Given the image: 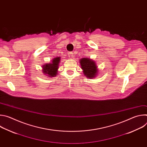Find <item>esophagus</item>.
I'll return each instance as SVG.
<instances>
[{"label":"esophagus","mask_w":147,"mask_h":147,"mask_svg":"<svg viewBox=\"0 0 147 147\" xmlns=\"http://www.w3.org/2000/svg\"><path fill=\"white\" fill-rule=\"evenodd\" d=\"M69 57L70 58H72L73 57V52H69Z\"/></svg>","instance_id":"34e87169"}]
</instances>
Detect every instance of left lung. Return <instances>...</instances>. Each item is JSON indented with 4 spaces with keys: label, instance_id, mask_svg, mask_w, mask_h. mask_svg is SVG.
Listing matches in <instances>:
<instances>
[{
    "label": "left lung",
    "instance_id": "left-lung-1",
    "mask_svg": "<svg viewBox=\"0 0 147 147\" xmlns=\"http://www.w3.org/2000/svg\"><path fill=\"white\" fill-rule=\"evenodd\" d=\"M81 69L83 70V73L89 78H92L96 76L98 74V67L96 63L89 58H82L80 60Z\"/></svg>",
    "mask_w": 147,
    "mask_h": 147
}]
</instances>
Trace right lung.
<instances>
[{
	"mask_svg": "<svg viewBox=\"0 0 147 147\" xmlns=\"http://www.w3.org/2000/svg\"><path fill=\"white\" fill-rule=\"evenodd\" d=\"M60 61V57H57L54 58L52 62L49 63H47L42 66V72L45 75L50 77L56 76L57 74L59 65Z\"/></svg>",
	"mask_w": 147,
	"mask_h": 147,
	"instance_id": "right-lung-1",
	"label": "right lung"
}]
</instances>
